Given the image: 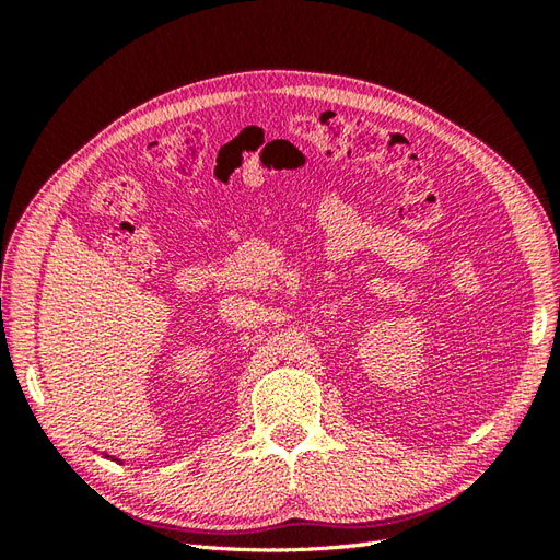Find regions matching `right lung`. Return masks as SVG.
I'll use <instances>...</instances> for the list:
<instances>
[{
    "instance_id": "add662e5",
    "label": "right lung",
    "mask_w": 560,
    "mask_h": 560,
    "mask_svg": "<svg viewBox=\"0 0 560 560\" xmlns=\"http://www.w3.org/2000/svg\"><path fill=\"white\" fill-rule=\"evenodd\" d=\"M105 457H112V455H105ZM112 460H116V457H112ZM116 463H121V465H124V460H116Z\"/></svg>"
}]
</instances>
